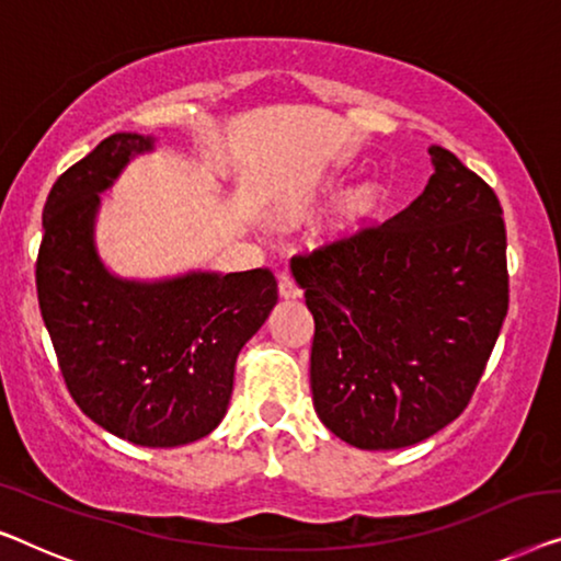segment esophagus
I'll return each instance as SVG.
<instances>
[{"mask_svg": "<svg viewBox=\"0 0 561 561\" xmlns=\"http://www.w3.org/2000/svg\"><path fill=\"white\" fill-rule=\"evenodd\" d=\"M277 282H279V297L282 299H297L299 295H302V291H299V287H297V282L291 279L289 272H282Z\"/></svg>", "mask_w": 561, "mask_h": 561, "instance_id": "obj_1", "label": "esophagus"}]
</instances>
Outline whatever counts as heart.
I'll list each match as a JSON object with an SVG mask.
<instances>
[{"label": "heart", "mask_w": 561, "mask_h": 561, "mask_svg": "<svg viewBox=\"0 0 561 561\" xmlns=\"http://www.w3.org/2000/svg\"><path fill=\"white\" fill-rule=\"evenodd\" d=\"M343 183H345V175H337V172L335 175H328L320 183L318 191H314L310 198L299 205V208L291 210L289 216L299 218V216H305V213L320 208V205L333 203L337 195H341ZM383 198H386V191L378 180H360L358 185H353L351 191L341 198V205H337V216H335V228L337 231H356V228L368 224V220L374 218L378 210H381Z\"/></svg>", "instance_id": "obj_1"}]
</instances>
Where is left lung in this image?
<instances>
[{"label": "left lung", "mask_w": 561, "mask_h": 561, "mask_svg": "<svg viewBox=\"0 0 561 561\" xmlns=\"http://www.w3.org/2000/svg\"><path fill=\"white\" fill-rule=\"evenodd\" d=\"M430 157L409 208L291 264L314 318V412L360 449L416 445L457 420L508 312L499 198L449 149Z\"/></svg>", "instance_id": "obj_1"}]
</instances>
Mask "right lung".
<instances>
[{
    "instance_id": "obj_1",
    "label": "right lung",
    "mask_w": 561,
    "mask_h": 561,
    "mask_svg": "<svg viewBox=\"0 0 561 561\" xmlns=\"http://www.w3.org/2000/svg\"><path fill=\"white\" fill-rule=\"evenodd\" d=\"M154 137L116 131L55 180L37 299L76 404L139 447H180L226 416L236 358L277 305L270 270L126 279L96 249L101 193Z\"/></svg>"
}]
</instances>
